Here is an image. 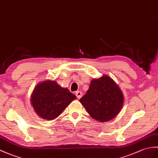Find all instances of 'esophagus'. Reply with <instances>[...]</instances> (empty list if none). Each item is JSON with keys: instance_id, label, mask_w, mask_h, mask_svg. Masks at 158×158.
Listing matches in <instances>:
<instances>
[{"instance_id": "34e87169", "label": "esophagus", "mask_w": 158, "mask_h": 158, "mask_svg": "<svg viewBox=\"0 0 158 158\" xmlns=\"http://www.w3.org/2000/svg\"><path fill=\"white\" fill-rule=\"evenodd\" d=\"M75 94H76V96L77 97V98H78V99H80L81 98V97H82V95H83L81 91H76Z\"/></svg>"}]
</instances>
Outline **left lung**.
Segmentation results:
<instances>
[{
    "label": "left lung",
    "instance_id": "1",
    "mask_svg": "<svg viewBox=\"0 0 158 158\" xmlns=\"http://www.w3.org/2000/svg\"><path fill=\"white\" fill-rule=\"evenodd\" d=\"M79 102L94 119L101 123L115 118L124 104V96L118 85L106 75L93 79L86 94Z\"/></svg>",
    "mask_w": 158,
    "mask_h": 158
}]
</instances>
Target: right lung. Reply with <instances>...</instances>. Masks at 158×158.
I'll return each mask as SVG.
<instances>
[{
  "mask_svg": "<svg viewBox=\"0 0 158 158\" xmlns=\"http://www.w3.org/2000/svg\"><path fill=\"white\" fill-rule=\"evenodd\" d=\"M75 98V95L68 88L62 87L55 81L45 80L35 87L30 102L40 118L52 120L57 118Z\"/></svg>",
  "mask_w": 158,
  "mask_h": 158,
  "instance_id": "1",
  "label": "right lung"
}]
</instances>
